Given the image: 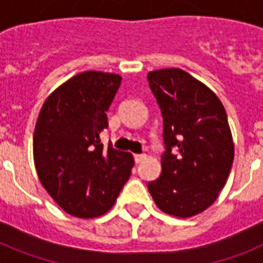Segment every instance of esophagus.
Listing matches in <instances>:
<instances>
[{"instance_id":"34e87169","label":"esophagus","mask_w":263,"mask_h":263,"mask_svg":"<svg viewBox=\"0 0 263 263\" xmlns=\"http://www.w3.org/2000/svg\"><path fill=\"white\" fill-rule=\"evenodd\" d=\"M146 158V154H135L134 156V160H135L136 164H139V162H142V161Z\"/></svg>"}]
</instances>
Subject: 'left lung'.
Instances as JSON below:
<instances>
[{"instance_id": "left-lung-1", "label": "left lung", "mask_w": 263, "mask_h": 263, "mask_svg": "<svg viewBox=\"0 0 263 263\" xmlns=\"http://www.w3.org/2000/svg\"><path fill=\"white\" fill-rule=\"evenodd\" d=\"M148 86L162 115V172L147 184L156 204L176 217L202 213L217 199L233 162L228 117L217 95L179 68L153 71Z\"/></svg>"}]
</instances>
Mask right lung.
Returning <instances> with one entry per match:
<instances>
[{
    "instance_id": "add662e5",
    "label": "right lung",
    "mask_w": 263,
    "mask_h": 263,
    "mask_svg": "<svg viewBox=\"0 0 263 263\" xmlns=\"http://www.w3.org/2000/svg\"><path fill=\"white\" fill-rule=\"evenodd\" d=\"M121 84L115 73L73 76L45 101L34 131V162L41 183L63 210L80 218L102 216L131 176L134 158L99 134Z\"/></svg>"
}]
</instances>
